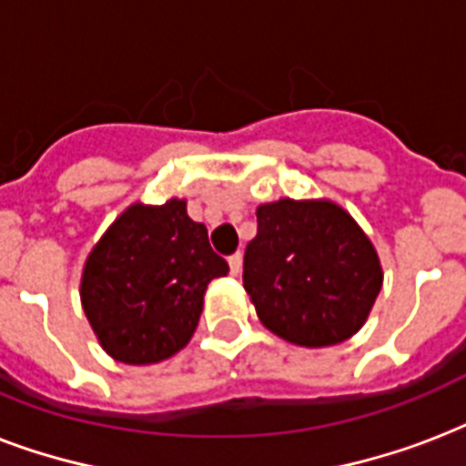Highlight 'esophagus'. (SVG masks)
<instances>
[{
  "label": "esophagus",
  "instance_id": "34e87169",
  "mask_svg": "<svg viewBox=\"0 0 466 466\" xmlns=\"http://www.w3.org/2000/svg\"><path fill=\"white\" fill-rule=\"evenodd\" d=\"M241 263H244V256H241L239 251L229 256V270H232V276H239V273H241Z\"/></svg>",
  "mask_w": 466,
  "mask_h": 466
}]
</instances>
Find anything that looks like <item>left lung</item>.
Masks as SVG:
<instances>
[{
  "instance_id": "8db88e82",
  "label": "left lung",
  "mask_w": 466,
  "mask_h": 466,
  "mask_svg": "<svg viewBox=\"0 0 466 466\" xmlns=\"http://www.w3.org/2000/svg\"><path fill=\"white\" fill-rule=\"evenodd\" d=\"M244 290L261 324L288 343L336 346L368 321L382 290L375 244L339 203L292 200L256 208Z\"/></svg>"
}]
</instances>
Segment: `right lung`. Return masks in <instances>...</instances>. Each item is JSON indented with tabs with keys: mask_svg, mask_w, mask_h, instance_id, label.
I'll list each match as a JSON object with an SVG mask.
<instances>
[{
	"mask_svg": "<svg viewBox=\"0 0 466 466\" xmlns=\"http://www.w3.org/2000/svg\"><path fill=\"white\" fill-rule=\"evenodd\" d=\"M229 273L186 200L133 203L86 256L79 298L113 360L152 365L188 346L212 278Z\"/></svg>",
	"mask_w": 466,
	"mask_h": 466,
	"instance_id": "1",
	"label": "right lung"
}]
</instances>
